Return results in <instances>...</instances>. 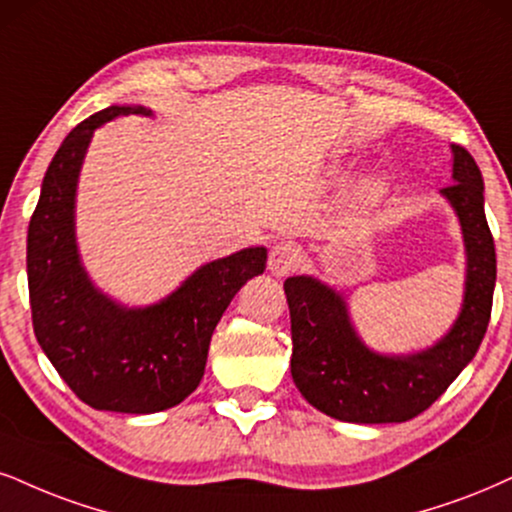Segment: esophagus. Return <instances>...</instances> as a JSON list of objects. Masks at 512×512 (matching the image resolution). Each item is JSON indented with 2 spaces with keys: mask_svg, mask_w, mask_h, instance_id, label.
<instances>
[{
  "mask_svg": "<svg viewBox=\"0 0 512 512\" xmlns=\"http://www.w3.org/2000/svg\"><path fill=\"white\" fill-rule=\"evenodd\" d=\"M296 266H299V251H296L294 244L289 242H280L270 249L268 256V270L275 277H285L289 273H294Z\"/></svg>",
  "mask_w": 512,
  "mask_h": 512,
  "instance_id": "34e87169",
  "label": "esophagus"
}]
</instances>
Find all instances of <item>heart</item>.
Instances as JSON below:
<instances>
[{
  "mask_svg": "<svg viewBox=\"0 0 512 512\" xmlns=\"http://www.w3.org/2000/svg\"><path fill=\"white\" fill-rule=\"evenodd\" d=\"M382 194H384L382 180H368L361 189H358V204H361L363 208L375 206L377 201L382 199Z\"/></svg>",
  "mask_w": 512,
  "mask_h": 512,
  "instance_id": "b5f03b06",
  "label": "heart"
}]
</instances>
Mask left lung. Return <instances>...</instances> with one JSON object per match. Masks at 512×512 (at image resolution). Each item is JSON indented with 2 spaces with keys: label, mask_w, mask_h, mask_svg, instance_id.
<instances>
[{
  "label": "left lung",
  "mask_w": 512,
  "mask_h": 512,
  "mask_svg": "<svg viewBox=\"0 0 512 512\" xmlns=\"http://www.w3.org/2000/svg\"><path fill=\"white\" fill-rule=\"evenodd\" d=\"M453 185L441 197L456 211L465 244L463 306L437 344L377 353L358 337L342 292L294 275L285 280L292 318V380L301 396L342 422H406L449 389L482 344L496 287L494 237L484 216V180L468 149L451 144Z\"/></svg>",
  "instance_id": "1"
}]
</instances>
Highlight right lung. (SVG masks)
<instances>
[{"instance_id":"1","label":"right lung","mask_w":512,"mask_h":512,"mask_svg":"<svg viewBox=\"0 0 512 512\" xmlns=\"http://www.w3.org/2000/svg\"><path fill=\"white\" fill-rule=\"evenodd\" d=\"M144 106H109L68 132L49 163L28 225L35 337L87 406L147 415L178 406L204 377L208 344L246 280L266 270V246L204 263L166 299L130 308L87 275L75 242V192L94 130Z\"/></svg>"}]
</instances>
